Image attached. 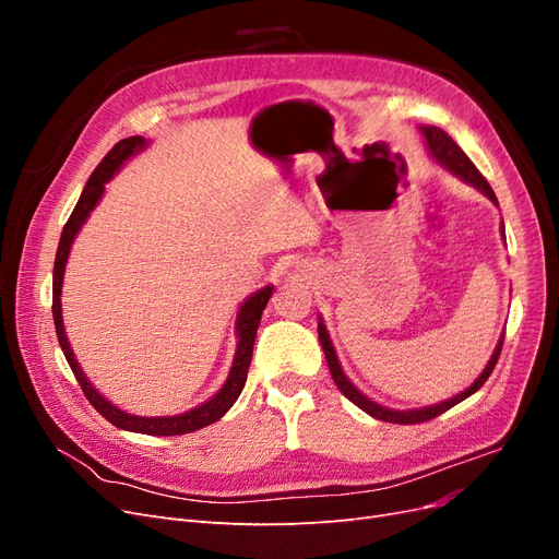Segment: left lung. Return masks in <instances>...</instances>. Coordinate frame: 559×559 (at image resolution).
<instances>
[{"instance_id": "1", "label": "left lung", "mask_w": 559, "mask_h": 559, "mask_svg": "<svg viewBox=\"0 0 559 559\" xmlns=\"http://www.w3.org/2000/svg\"><path fill=\"white\" fill-rule=\"evenodd\" d=\"M421 132H425L427 144H429V151H431L433 158H436L438 163H443V165L448 167V170H452L454 175H460L464 181H468V183H473V186H478V189H480L489 200L497 202V195H495V191H492V186L487 183V179L480 175L478 167L471 163V158L464 154V151H462L460 146H456V142L450 138V134H448L445 130L436 128V126H429V128H421ZM497 205H499V202H497ZM317 331H319V343H321V347H324V354H326V364H329V370H331V378H333V382L337 384V389H341V392H343V394H345L354 405H359V408H361L364 413H368L370 417L382 419V421H392V425H419V421H429V419H433V417H438V415H443L445 411H450L452 405H456L460 401L468 399L471 394H476L478 389L487 382V378L492 376V370H495V366H497V361H499L501 347H503V337H501L499 345H497V349H495V354H492V359H489V364H487V368L483 370L480 378L466 389V392L456 394V396H454V399H450V401H443V403H438V405H431V408H421V411H408V413H401V411H389V408H382V405H378L376 401L366 399V396L359 392V389L354 386V384L345 378L341 364H337L335 349H333V345H331V341H329L326 326L321 324V319H319V326H317Z\"/></svg>"}]
</instances>
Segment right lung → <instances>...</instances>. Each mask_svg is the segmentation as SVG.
<instances>
[{"label":"right lung","instance_id":"obj_1","mask_svg":"<svg viewBox=\"0 0 559 559\" xmlns=\"http://www.w3.org/2000/svg\"><path fill=\"white\" fill-rule=\"evenodd\" d=\"M144 140L140 134H134V138H126L118 144L111 146L109 154L103 158L95 167V173L91 175L86 189H83L76 207L72 212V216L67 218V224L62 228L60 235V245H58V253H56V265H53V321H56V333H58V341L60 347L64 352V359L70 364L74 378L79 380L83 394L91 401L93 408L103 415L105 419H109L114 427L118 429H126V431H134V433H148V436H179V433H191L198 431L202 427L212 425V421L222 419L228 411L230 405L238 401L242 386L247 382V373H249V364H251V352H253V341H257V331L261 324V314L267 306L270 294H273V286H265V289L257 292L253 296H249L245 300V306L238 312V352H235V359L230 366V373L226 384L218 389V392L207 401L198 405V408L183 413V415H175V417H138V415H130L126 411H118L116 405H111L103 394L97 392V389L86 380L83 376V370L79 368L74 354L70 349V343H67V335H64V326H62V306H60V292H62V275H64V263L67 257H70V247L76 238L79 228L86 222L88 214L93 212V207L97 205V200L103 198L105 191V181L111 179V175L121 167L132 154H138L140 148H144Z\"/></svg>","mask_w":559,"mask_h":559}]
</instances>
